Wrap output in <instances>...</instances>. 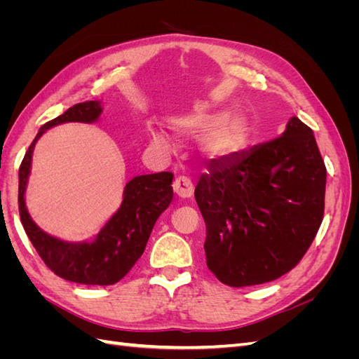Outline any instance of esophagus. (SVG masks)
<instances>
[{"instance_id":"1","label":"esophagus","mask_w":359,"mask_h":359,"mask_svg":"<svg viewBox=\"0 0 359 359\" xmlns=\"http://www.w3.org/2000/svg\"><path fill=\"white\" fill-rule=\"evenodd\" d=\"M172 187H173V191H175L177 196H180V198H191L193 196L194 186H193L191 180L187 177L181 175V177L175 178V181H173V184H172Z\"/></svg>"}]
</instances>
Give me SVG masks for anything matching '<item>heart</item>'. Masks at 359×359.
Instances as JSON below:
<instances>
[{"mask_svg": "<svg viewBox=\"0 0 359 359\" xmlns=\"http://www.w3.org/2000/svg\"><path fill=\"white\" fill-rule=\"evenodd\" d=\"M175 127L184 135L202 136L205 153L212 157H227L240 151L248 136V127L243 118L227 119L226 114L196 112L178 118ZM149 139L156 147L168 148L169 140L158 127H149Z\"/></svg>", "mask_w": 359, "mask_h": 359, "instance_id": "obj_1", "label": "heart"}]
</instances>
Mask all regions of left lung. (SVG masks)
I'll return each instance as SVG.
<instances>
[{"label":"left lung","mask_w":359,"mask_h":359,"mask_svg":"<svg viewBox=\"0 0 359 359\" xmlns=\"http://www.w3.org/2000/svg\"><path fill=\"white\" fill-rule=\"evenodd\" d=\"M325 186L316 139L297 116L281 136L212 161L194 189L210 271L231 287L289 273L319 231Z\"/></svg>","instance_id":"left-lung-1"}]
</instances>
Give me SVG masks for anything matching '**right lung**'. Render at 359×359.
Listing matches in <instances>:
<instances>
[{"label": "right lung", "mask_w": 359, "mask_h": 359, "mask_svg": "<svg viewBox=\"0 0 359 359\" xmlns=\"http://www.w3.org/2000/svg\"><path fill=\"white\" fill-rule=\"evenodd\" d=\"M102 114L97 102L72 106L62 115L43 126L32 140L19 168V215L31 244L45 265L58 277L79 285L109 286L121 280L142 256L151 231L173 196L172 172L140 175L128 181L124 201L94 241L69 244L43 232L31 220L24 193L29 175L32 149L48 128L70 121L93 123Z\"/></svg>", "instance_id": "obj_1"}]
</instances>
